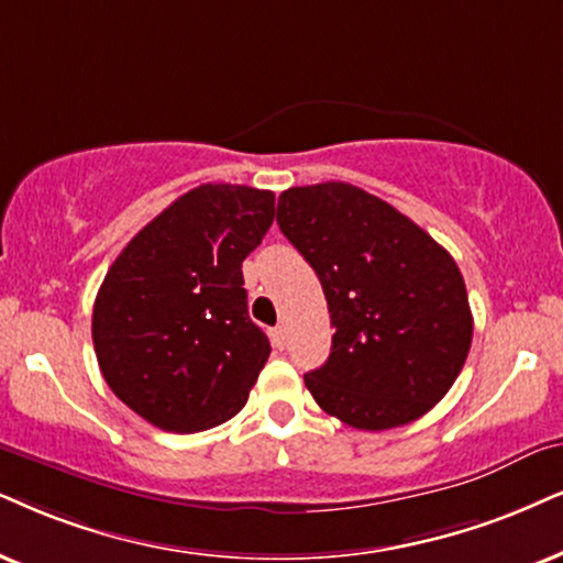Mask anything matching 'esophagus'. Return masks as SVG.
<instances>
[{"mask_svg": "<svg viewBox=\"0 0 563 563\" xmlns=\"http://www.w3.org/2000/svg\"><path fill=\"white\" fill-rule=\"evenodd\" d=\"M269 334H273V343H275L277 347L286 345V327L277 324V327H273V330H269Z\"/></svg>", "mask_w": 563, "mask_h": 563, "instance_id": "esophagus-1", "label": "esophagus"}]
</instances>
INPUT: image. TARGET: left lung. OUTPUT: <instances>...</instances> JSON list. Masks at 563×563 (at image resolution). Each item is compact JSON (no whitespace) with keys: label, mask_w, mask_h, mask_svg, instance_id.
<instances>
[{"label":"left lung","mask_w":563,"mask_h":563,"mask_svg":"<svg viewBox=\"0 0 563 563\" xmlns=\"http://www.w3.org/2000/svg\"><path fill=\"white\" fill-rule=\"evenodd\" d=\"M277 225L314 267L334 327L330 358L303 376L319 408L361 431L429 412L473 343L452 254L393 205L343 181L283 191Z\"/></svg>","instance_id":"8db88e82"}]
</instances>
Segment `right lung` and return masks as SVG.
Listing matches in <instances>:
<instances>
[{
    "label": "right lung",
    "instance_id": "1",
    "mask_svg": "<svg viewBox=\"0 0 563 563\" xmlns=\"http://www.w3.org/2000/svg\"><path fill=\"white\" fill-rule=\"evenodd\" d=\"M273 218V191L202 184L109 267L92 306V345L111 393L147 423L195 433L246 405L269 340L249 319L241 262Z\"/></svg>",
    "mask_w": 563,
    "mask_h": 563
}]
</instances>
